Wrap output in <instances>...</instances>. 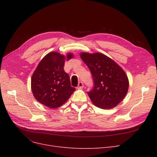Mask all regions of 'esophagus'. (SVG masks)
I'll list each match as a JSON object with an SVG mask.
<instances>
[{"mask_svg": "<svg viewBox=\"0 0 157 157\" xmlns=\"http://www.w3.org/2000/svg\"><path fill=\"white\" fill-rule=\"evenodd\" d=\"M83 87H84V85H83V82H81V81L79 82L78 86L77 88H78V89H81V88H83Z\"/></svg>", "mask_w": 157, "mask_h": 157, "instance_id": "esophagus-1", "label": "esophagus"}]
</instances>
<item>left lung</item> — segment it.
I'll return each mask as SVG.
<instances>
[{
  "instance_id": "obj_1",
  "label": "left lung",
  "mask_w": 157,
  "mask_h": 157,
  "mask_svg": "<svg viewBox=\"0 0 157 157\" xmlns=\"http://www.w3.org/2000/svg\"><path fill=\"white\" fill-rule=\"evenodd\" d=\"M94 81V88L88 92L92 103L98 108L112 109L126 96L129 82L125 71L109 57L101 53H81Z\"/></svg>"
}]
</instances>
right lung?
I'll list each match as a JSON object with an SVG mask.
<instances>
[{"mask_svg": "<svg viewBox=\"0 0 157 157\" xmlns=\"http://www.w3.org/2000/svg\"><path fill=\"white\" fill-rule=\"evenodd\" d=\"M73 56L71 53L65 56L53 52L40 60L31 79L32 92L39 102L52 109L59 108L75 91L63 70L65 60H69Z\"/></svg>", "mask_w": 157, "mask_h": 157, "instance_id": "right-lung-1", "label": "right lung"}]
</instances>
